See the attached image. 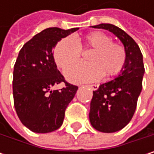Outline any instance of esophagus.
I'll return each mask as SVG.
<instances>
[{
	"label": "esophagus",
	"instance_id": "esophagus-1",
	"mask_svg": "<svg viewBox=\"0 0 154 154\" xmlns=\"http://www.w3.org/2000/svg\"><path fill=\"white\" fill-rule=\"evenodd\" d=\"M88 86L92 89V90H97L99 88V85H88Z\"/></svg>",
	"mask_w": 154,
	"mask_h": 154
}]
</instances>
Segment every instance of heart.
<instances>
[{
	"instance_id": "b5f03b06",
	"label": "heart",
	"mask_w": 154,
	"mask_h": 154,
	"mask_svg": "<svg viewBox=\"0 0 154 154\" xmlns=\"http://www.w3.org/2000/svg\"><path fill=\"white\" fill-rule=\"evenodd\" d=\"M93 49L87 56L89 62H77L65 70L66 77L73 83L94 82L104 75L113 77L125 67L127 53L124 47L113 43L108 35L102 32H91L82 41L73 36L62 38L53 49V58L59 68L65 69L81 56V50Z\"/></svg>"
}]
</instances>
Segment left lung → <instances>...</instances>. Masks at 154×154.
<instances>
[{
    "instance_id": "8db88e82",
    "label": "left lung",
    "mask_w": 154,
    "mask_h": 154,
    "mask_svg": "<svg viewBox=\"0 0 154 154\" xmlns=\"http://www.w3.org/2000/svg\"><path fill=\"white\" fill-rule=\"evenodd\" d=\"M109 30L123 44L127 60L120 74L93 92L89 119L94 128L103 133L117 132L125 128L136 111L142 91L144 66L137 44L125 31L111 24L93 26Z\"/></svg>"
}]
</instances>
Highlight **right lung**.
Segmentation results:
<instances>
[{"label":"right lung","instance_id":"1","mask_svg":"<svg viewBox=\"0 0 154 154\" xmlns=\"http://www.w3.org/2000/svg\"><path fill=\"white\" fill-rule=\"evenodd\" d=\"M78 29L46 28L19 51L13 71L14 106L22 124L33 132L44 134L60 128L65 110L77 93V85L66 82L58 70L52 49ZM62 82L63 88L51 89Z\"/></svg>","mask_w":154,"mask_h":154}]
</instances>
